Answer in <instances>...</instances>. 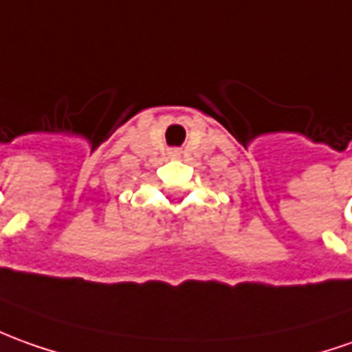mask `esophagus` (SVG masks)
<instances>
[{
  "instance_id": "1",
  "label": "esophagus",
  "mask_w": 352,
  "mask_h": 352,
  "mask_svg": "<svg viewBox=\"0 0 352 352\" xmlns=\"http://www.w3.org/2000/svg\"><path fill=\"white\" fill-rule=\"evenodd\" d=\"M171 154H173V156H177V152H171Z\"/></svg>"
}]
</instances>
